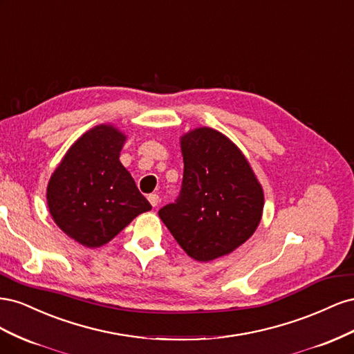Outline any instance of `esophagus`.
Returning a JSON list of instances; mask_svg holds the SVG:
<instances>
[{"label": "esophagus", "mask_w": 354, "mask_h": 354, "mask_svg": "<svg viewBox=\"0 0 354 354\" xmlns=\"http://www.w3.org/2000/svg\"><path fill=\"white\" fill-rule=\"evenodd\" d=\"M147 199H149V202H151V205H152V207H158V203H159V196H158L156 194L149 195V196H147Z\"/></svg>", "instance_id": "obj_1"}]
</instances>
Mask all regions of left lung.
Instances as JSON below:
<instances>
[{"label": "left lung", "instance_id": "8db88e82", "mask_svg": "<svg viewBox=\"0 0 354 354\" xmlns=\"http://www.w3.org/2000/svg\"><path fill=\"white\" fill-rule=\"evenodd\" d=\"M185 171L180 195L159 217L198 261L227 255L259 227L264 195L248 160L229 138L208 127L180 138Z\"/></svg>", "mask_w": 354, "mask_h": 354}]
</instances>
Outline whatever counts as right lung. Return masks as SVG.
Returning a JSON list of instances; mask_svg holds the SVG:
<instances>
[{
	"label": "right lung",
	"mask_w": 354,
	"mask_h": 354,
	"mask_svg": "<svg viewBox=\"0 0 354 354\" xmlns=\"http://www.w3.org/2000/svg\"><path fill=\"white\" fill-rule=\"evenodd\" d=\"M127 140L113 125H97L75 142L51 174L53 220L87 248L112 241L138 214L152 209L120 160Z\"/></svg>",
	"instance_id": "1"
}]
</instances>
